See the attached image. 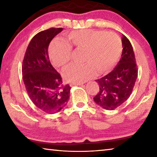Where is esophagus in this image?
<instances>
[{"label":"esophagus","instance_id":"obj_1","mask_svg":"<svg viewBox=\"0 0 157 157\" xmlns=\"http://www.w3.org/2000/svg\"><path fill=\"white\" fill-rule=\"evenodd\" d=\"M83 85V84H76V83H71L70 86H82Z\"/></svg>","mask_w":157,"mask_h":157}]
</instances>
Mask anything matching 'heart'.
<instances>
[{
  "mask_svg": "<svg viewBox=\"0 0 157 157\" xmlns=\"http://www.w3.org/2000/svg\"><path fill=\"white\" fill-rule=\"evenodd\" d=\"M71 46L84 49L81 64L70 63L63 68L62 75L66 81L80 84L98 73L111 71L120 59L123 46L116 34L103 30L83 29L68 34ZM62 39L56 38L49 46V55L52 64L60 67L69 62L72 46Z\"/></svg>",
  "mask_w": 157,
  "mask_h": 157,
  "instance_id": "heart-1",
  "label": "heart"
}]
</instances>
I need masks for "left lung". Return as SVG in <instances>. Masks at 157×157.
Instances as JSON below:
<instances>
[{"instance_id": "left-lung-1", "label": "left lung", "mask_w": 157, "mask_h": 157, "mask_svg": "<svg viewBox=\"0 0 157 157\" xmlns=\"http://www.w3.org/2000/svg\"><path fill=\"white\" fill-rule=\"evenodd\" d=\"M122 57L113 70L96 79L99 92L94 98L95 102L107 110L120 107L128 99L138 77L137 65L130 41L123 34Z\"/></svg>"}]
</instances>
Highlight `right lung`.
<instances>
[{"label": "right lung", "mask_w": 157, "mask_h": 157, "mask_svg": "<svg viewBox=\"0 0 157 157\" xmlns=\"http://www.w3.org/2000/svg\"><path fill=\"white\" fill-rule=\"evenodd\" d=\"M63 28H51L32 39L23 60L22 74L26 91L36 107L47 113L59 111L66 106L71 86L63 84L60 74L53 68L48 46Z\"/></svg>", "instance_id": "1"}]
</instances>
